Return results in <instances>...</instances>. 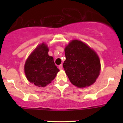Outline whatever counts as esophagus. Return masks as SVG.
Masks as SVG:
<instances>
[{
    "mask_svg": "<svg viewBox=\"0 0 123 123\" xmlns=\"http://www.w3.org/2000/svg\"><path fill=\"white\" fill-rule=\"evenodd\" d=\"M59 69H62L63 67H62V64H61V65H59Z\"/></svg>",
    "mask_w": 123,
    "mask_h": 123,
    "instance_id": "1",
    "label": "esophagus"
}]
</instances>
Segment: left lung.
<instances>
[{
  "mask_svg": "<svg viewBox=\"0 0 123 123\" xmlns=\"http://www.w3.org/2000/svg\"><path fill=\"white\" fill-rule=\"evenodd\" d=\"M65 55L63 67L73 85L83 88L96 81L100 74V62L95 50L81 41L73 40L65 47Z\"/></svg>",
  "mask_w": 123,
  "mask_h": 123,
  "instance_id": "obj_1",
  "label": "left lung"
}]
</instances>
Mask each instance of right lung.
<instances>
[{
    "instance_id": "add662e5",
    "label": "right lung",
    "mask_w": 123,
    "mask_h": 123,
    "mask_svg": "<svg viewBox=\"0 0 123 123\" xmlns=\"http://www.w3.org/2000/svg\"><path fill=\"white\" fill-rule=\"evenodd\" d=\"M49 48L45 43L38 45L30 55L24 65L27 80L38 87H45L52 82L59 71L54 58L48 55Z\"/></svg>"
}]
</instances>
